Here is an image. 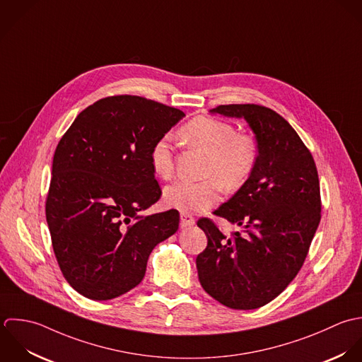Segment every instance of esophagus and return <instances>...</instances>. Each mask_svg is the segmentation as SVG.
<instances>
[{
  "label": "esophagus",
  "mask_w": 362,
  "mask_h": 362,
  "mask_svg": "<svg viewBox=\"0 0 362 362\" xmlns=\"http://www.w3.org/2000/svg\"><path fill=\"white\" fill-rule=\"evenodd\" d=\"M181 226L182 228H188V226H194L195 225V218L188 215V214H181Z\"/></svg>",
  "instance_id": "esophagus-1"
}]
</instances>
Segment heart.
Segmentation results:
<instances>
[{
  "label": "heart",
  "mask_w": 362,
  "mask_h": 362,
  "mask_svg": "<svg viewBox=\"0 0 362 362\" xmlns=\"http://www.w3.org/2000/svg\"><path fill=\"white\" fill-rule=\"evenodd\" d=\"M184 144L206 154L204 177L199 182L178 181L164 189V204L182 214L204 212L221 197V185L226 191H238L250 178L257 164V143L245 133H236L228 123L211 117H198L178 132ZM153 173L170 180L174 173V158L170 141L157 140L150 151Z\"/></svg>",
  "instance_id": "1"
}]
</instances>
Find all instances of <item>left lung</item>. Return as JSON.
<instances>
[{
	"label": "left lung",
	"mask_w": 362,
	"mask_h": 362,
	"mask_svg": "<svg viewBox=\"0 0 362 362\" xmlns=\"http://www.w3.org/2000/svg\"><path fill=\"white\" fill-rule=\"evenodd\" d=\"M244 119L257 141V164L240 189L215 215L240 228L225 236L209 219L197 257L202 288L222 305L257 309L275 299L296 276L320 222V187L315 160L295 129L275 111L219 105L209 111Z\"/></svg>",
	"instance_id": "1"
}]
</instances>
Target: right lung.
Here are the masks:
<instances>
[{
	"label": "right lung",
	"mask_w": 362,
	"mask_h": 362,
	"mask_svg": "<svg viewBox=\"0 0 362 362\" xmlns=\"http://www.w3.org/2000/svg\"><path fill=\"white\" fill-rule=\"evenodd\" d=\"M185 117L134 95L103 98L71 123L52 165L46 221L67 282L93 300L139 285L153 248L178 230L171 209L139 215L160 199L153 144Z\"/></svg>",
	"instance_id": "add662e5"
}]
</instances>
